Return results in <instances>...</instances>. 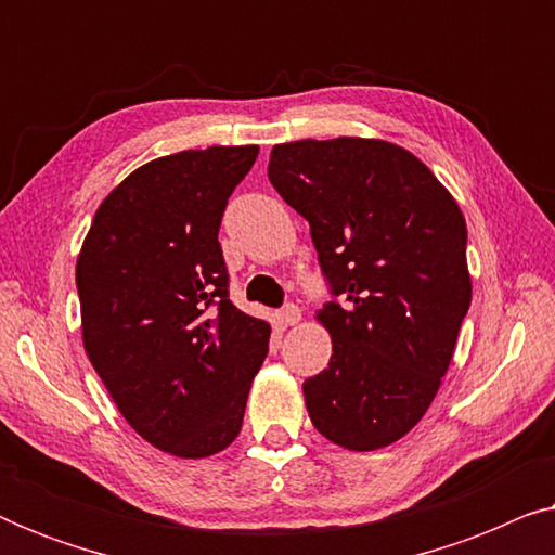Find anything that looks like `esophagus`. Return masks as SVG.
Masks as SVG:
<instances>
[{
  "instance_id": "34e87169",
  "label": "esophagus",
  "mask_w": 555,
  "mask_h": 555,
  "mask_svg": "<svg viewBox=\"0 0 555 555\" xmlns=\"http://www.w3.org/2000/svg\"><path fill=\"white\" fill-rule=\"evenodd\" d=\"M278 321H280V325H295L300 321V308L295 306V302H287L285 308H280V313H278Z\"/></svg>"
}]
</instances>
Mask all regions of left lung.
<instances>
[{
  "label": "left lung",
  "instance_id": "8db88e82",
  "mask_svg": "<svg viewBox=\"0 0 555 555\" xmlns=\"http://www.w3.org/2000/svg\"><path fill=\"white\" fill-rule=\"evenodd\" d=\"M268 177L308 219L333 295L318 310L328 369L302 384L310 422L346 450L397 442L437 397L473 300L465 217L389 141L280 143Z\"/></svg>",
  "mask_w": 555,
  "mask_h": 555
}]
</instances>
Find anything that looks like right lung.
<instances>
[{
	"mask_svg": "<svg viewBox=\"0 0 555 555\" xmlns=\"http://www.w3.org/2000/svg\"><path fill=\"white\" fill-rule=\"evenodd\" d=\"M257 146L154 158L98 207L75 285L82 344L118 412L158 450L196 460L242 429L270 325L230 300L217 234Z\"/></svg>",
	"mask_w": 555,
	"mask_h": 555,
	"instance_id": "1",
	"label": "right lung"
}]
</instances>
